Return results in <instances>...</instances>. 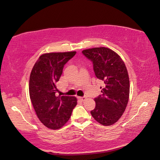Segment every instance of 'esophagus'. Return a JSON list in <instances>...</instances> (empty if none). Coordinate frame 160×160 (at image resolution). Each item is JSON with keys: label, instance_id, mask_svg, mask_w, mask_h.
I'll return each mask as SVG.
<instances>
[{"label": "esophagus", "instance_id": "esophagus-1", "mask_svg": "<svg viewBox=\"0 0 160 160\" xmlns=\"http://www.w3.org/2000/svg\"><path fill=\"white\" fill-rule=\"evenodd\" d=\"M81 101H85L87 98V97H79Z\"/></svg>", "mask_w": 160, "mask_h": 160}]
</instances>
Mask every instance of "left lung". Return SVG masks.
Returning a JSON list of instances; mask_svg holds the SVG:
<instances>
[{"instance_id": "8db88e82", "label": "left lung", "mask_w": 160, "mask_h": 160, "mask_svg": "<svg viewBox=\"0 0 160 160\" xmlns=\"http://www.w3.org/2000/svg\"><path fill=\"white\" fill-rule=\"evenodd\" d=\"M82 53L92 62L96 77L103 83L91 114L101 125H112L122 116L129 101L130 84L125 63L108 48L86 49Z\"/></svg>"}]
</instances>
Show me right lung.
Here are the masks:
<instances>
[{"label":"right lung","instance_id":"right-lung-1","mask_svg":"<svg viewBox=\"0 0 160 160\" xmlns=\"http://www.w3.org/2000/svg\"><path fill=\"white\" fill-rule=\"evenodd\" d=\"M76 51L49 52L42 55L31 70L29 95L35 113L41 122L51 129L61 128L68 122L77 98L58 96L56 83L63 66L75 55Z\"/></svg>","mask_w":160,"mask_h":160}]
</instances>
